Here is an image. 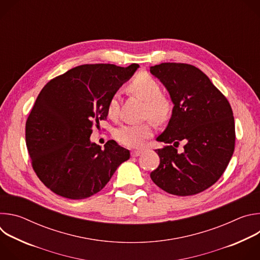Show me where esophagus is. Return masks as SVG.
<instances>
[{
    "label": "esophagus",
    "instance_id": "34e87169",
    "mask_svg": "<svg viewBox=\"0 0 260 260\" xmlns=\"http://www.w3.org/2000/svg\"><path fill=\"white\" fill-rule=\"evenodd\" d=\"M131 154H132L133 157H138L139 155L142 154V151L141 150H134V151H132Z\"/></svg>",
    "mask_w": 260,
    "mask_h": 260
}]
</instances>
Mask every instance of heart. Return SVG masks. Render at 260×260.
Segmentation results:
<instances>
[{"instance_id": "obj_1", "label": "heart", "mask_w": 260, "mask_h": 260, "mask_svg": "<svg viewBox=\"0 0 260 260\" xmlns=\"http://www.w3.org/2000/svg\"><path fill=\"white\" fill-rule=\"evenodd\" d=\"M131 92L145 100L144 114L155 121H165L171 111V104L167 98L161 95L159 83L147 73H141L134 78L128 86ZM107 112L110 118H117L119 115V94L114 93L109 100ZM152 135L151 122L126 123L120 125L115 137L117 141L128 148H138L143 145L145 140Z\"/></svg>"}]
</instances>
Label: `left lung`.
<instances>
[{"label": "left lung", "instance_id": "obj_1", "mask_svg": "<svg viewBox=\"0 0 260 260\" xmlns=\"http://www.w3.org/2000/svg\"><path fill=\"white\" fill-rule=\"evenodd\" d=\"M150 73L169 91L174 104L170 121L157 137L169 144L155 150L160 158L151 172L162 190L180 197L200 193L222 176L235 150L232 107L206 74L187 63L164 62ZM184 144L183 151L176 149Z\"/></svg>", "mask_w": 260, "mask_h": 260}]
</instances>
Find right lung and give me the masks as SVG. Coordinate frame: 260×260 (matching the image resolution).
Wrapping results in <instances>:
<instances>
[{
	"label": "right lung",
	"instance_id": "add662e5",
	"mask_svg": "<svg viewBox=\"0 0 260 260\" xmlns=\"http://www.w3.org/2000/svg\"><path fill=\"white\" fill-rule=\"evenodd\" d=\"M139 68L82 64L50 80L25 123V141L37 176L52 192L71 200L101 191L129 151L115 141L104 149L90 141L93 123L108 116L109 100Z\"/></svg>",
	"mask_w": 260,
	"mask_h": 260
}]
</instances>
